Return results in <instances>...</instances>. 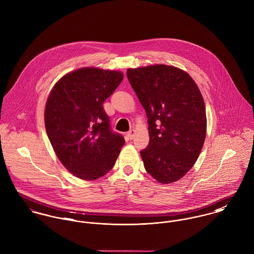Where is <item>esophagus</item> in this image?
<instances>
[{
  "instance_id": "obj_1",
  "label": "esophagus",
  "mask_w": 254,
  "mask_h": 254,
  "mask_svg": "<svg viewBox=\"0 0 254 254\" xmlns=\"http://www.w3.org/2000/svg\"><path fill=\"white\" fill-rule=\"evenodd\" d=\"M134 133H135V130H134L133 128L130 129V130L127 132V138L131 140V139L134 137Z\"/></svg>"
}]
</instances>
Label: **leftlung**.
Wrapping results in <instances>:
<instances>
[{"mask_svg":"<svg viewBox=\"0 0 254 254\" xmlns=\"http://www.w3.org/2000/svg\"><path fill=\"white\" fill-rule=\"evenodd\" d=\"M127 75L148 119L149 144L140 151L144 168L161 184L179 181L196 162L206 136L200 90L172 65L128 68Z\"/></svg>","mask_w":254,"mask_h":254,"instance_id":"8db88e82","label":"left lung"}]
</instances>
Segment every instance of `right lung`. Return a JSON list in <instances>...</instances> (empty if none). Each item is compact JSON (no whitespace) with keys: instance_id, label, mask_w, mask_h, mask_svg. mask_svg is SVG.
<instances>
[{"instance_id":"right-lung-1","label":"right lung","mask_w":254,"mask_h":254,"mask_svg":"<svg viewBox=\"0 0 254 254\" xmlns=\"http://www.w3.org/2000/svg\"><path fill=\"white\" fill-rule=\"evenodd\" d=\"M124 78L118 70L82 67L64 75L47 99V135L61 163L75 177L94 181L115 165L125 144L114 132L103 103Z\"/></svg>"}]
</instances>
